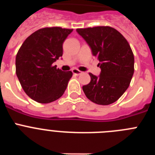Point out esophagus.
<instances>
[{"mask_svg": "<svg viewBox=\"0 0 155 155\" xmlns=\"http://www.w3.org/2000/svg\"><path fill=\"white\" fill-rule=\"evenodd\" d=\"M72 72H73L74 74H75V75H79L82 73L81 71H80L79 70H78V69H76V68H74V69L72 70Z\"/></svg>", "mask_w": 155, "mask_h": 155, "instance_id": "obj_1", "label": "esophagus"}]
</instances>
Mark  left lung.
Returning a JSON list of instances; mask_svg holds the SVG:
<instances>
[{
    "mask_svg": "<svg viewBox=\"0 0 155 155\" xmlns=\"http://www.w3.org/2000/svg\"><path fill=\"white\" fill-rule=\"evenodd\" d=\"M99 61V77L89 73L91 81L82 87L86 97L98 105L112 104L123 95L134 72V57L124 36L110 26L77 28Z\"/></svg>",
    "mask_w": 155,
    "mask_h": 155,
    "instance_id": "left-lung-1",
    "label": "left lung"
}]
</instances>
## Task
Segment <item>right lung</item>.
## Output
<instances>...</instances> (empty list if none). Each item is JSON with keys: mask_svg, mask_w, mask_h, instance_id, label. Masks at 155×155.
Wrapping results in <instances>:
<instances>
[{"mask_svg": "<svg viewBox=\"0 0 155 155\" xmlns=\"http://www.w3.org/2000/svg\"><path fill=\"white\" fill-rule=\"evenodd\" d=\"M72 28L46 27L29 35L18 51L16 74L23 90L39 103L61 98L73 75L53 64L63 55V43Z\"/></svg>", "mask_w": 155, "mask_h": 155, "instance_id": "1", "label": "right lung"}]
</instances>
